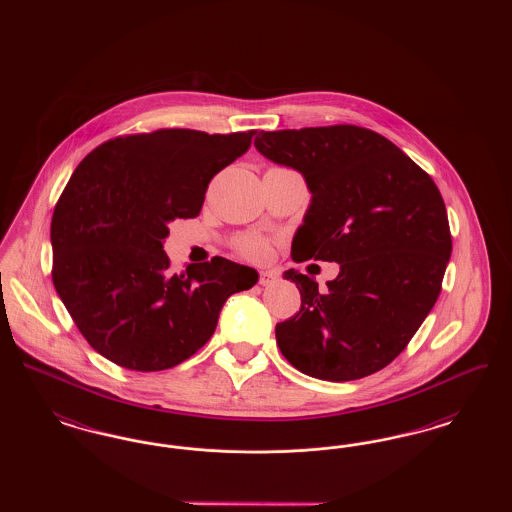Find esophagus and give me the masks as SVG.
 Returning a JSON list of instances; mask_svg holds the SVG:
<instances>
[{"label": "esophagus", "mask_w": 512, "mask_h": 512, "mask_svg": "<svg viewBox=\"0 0 512 512\" xmlns=\"http://www.w3.org/2000/svg\"><path fill=\"white\" fill-rule=\"evenodd\" d=\"M276 280H278V274H276V272H272V270H263V272L259 274V284H261V286L274 284Z\"/></svg>", "instance_id": "esophagus-1"}]
</instances>
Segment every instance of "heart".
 Returning <instances> with one entry per match:
<instances>
[{
	"mask_svg": "<svg viewBox=\"0 0 512 512\" xmlns=\"http://www.w3.org/2000/svg\"><path fill=\"white\" fill-rule=\"evenodd\" d=\"M238 249L244 253L247 259L263 261L268 255V244L263 238L257 236H245L238 242Z\"/></svg>",
	"mask_w": 512,
	"mask_h": 512,
	"instance_id": "obj_1",
	"label": "heart"
}]
</instances>
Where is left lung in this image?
<instances>
[{
  "mask_svg": "<svg viewBox=\"0 0 512 512\" xmlns=\"http://www.w3.org/2000/svg\"><path fill=\"white\" fill-rule=\"evenodd\" d=\"M255 147L301 172L311 203L292 259L338 263L326 290L290 268L301 293L276 343L318 380H359L390 365L438 301L451 257L445 203L434 180L384 136L353 124L259 132Z\"/></svg>",
  "mask_w": 512,
  "mask_h": 512,
  "instance_id": "1",
  "label": "left lung"
}]
</instances>
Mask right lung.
<instances>
[{"label":"right lung","instance_id":"obj_1","mask_svg":"<svg viewBox=\"0 0 512 512\" xmlns=\"http://www.w3.org/2000/svg\"><path fill=\"white\" fill-rule=\"evenodd\" d=\"M255 130L165 128L115 138L76 167L51 219L53 286L86 341L115 365L155 372L211 340L251 267L215 257L171 274L169 222L194 219L211 178L251 146Z\"/></svg>","mask_w":512,"mask_h":512}]
</instances>
